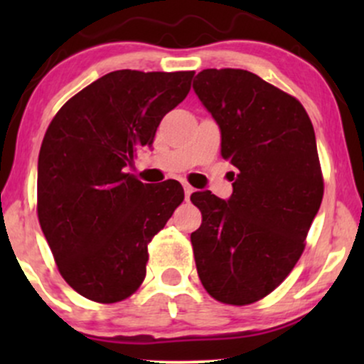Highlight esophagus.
Returning <instances> with one entry per match:
<instances>
[{
  "label": "esophagus",
  "mask_w": 364,
  "mask_h": 364,
  "mask_svg": "<svg viewBox=\"0 0 364 364\" xmlns=\"http://www.w3.org/2000/svg\"><path fill=\"white\" fill-rule=\"evenodd\" d=\"M183 188H185V196H186V200H188V198H190V195L195 191V188L188 185V183H183Z\"/></svg>",
  "instance_id": "1"
}]
</instances>
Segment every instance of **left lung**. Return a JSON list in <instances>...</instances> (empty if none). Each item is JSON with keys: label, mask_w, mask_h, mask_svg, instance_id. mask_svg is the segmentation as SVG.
Here are the masks:
<instances>
[{"label": "left lung", "mask_w": 364, "mask_h": 364, "mask_svg": "<svg viewBox=\"0 0 364 364\" xmlns=\"http://www.w3.org/2000/svg\"><path fill=\"white\" fill-rule=\"evenodd\" d=\"M193 90L220 129L235 166L232 195L195 191L191 232L198 277L217 301L243 306L294 269L323 196L315 129L298 99L246 70H203Z\"/></svg>", "instance_id": "obj_1"}]
</instances>
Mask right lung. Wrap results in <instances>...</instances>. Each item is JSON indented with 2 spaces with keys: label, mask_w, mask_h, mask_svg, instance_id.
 Instances as JSON below:
<instances>
[{
  "label": "right lung",
  "mask_w": 364,
  "mask_h": 364,
  "mask_svg": "<svg viewBox=\"0 0 364 364\" xmlns=\"http://www.w3.org/2000/svg\"><path fill=\"white\" fill-rule=\"evenodd\" d=\"M195 72L118 70L73 95L46 132L37 215L58 270L83 298L118 303L147 272V245L185 198L174 179L147 185L127 173L152 147L161 119Z\"/></svg>",
  "instance_id": "obj_1"
}]
</instances>
